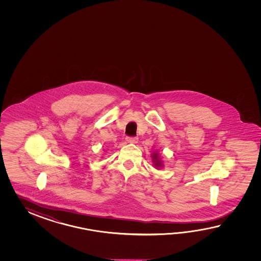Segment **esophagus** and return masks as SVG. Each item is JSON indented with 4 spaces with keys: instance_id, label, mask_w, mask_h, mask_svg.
<instances>
[{
    "instance_id": "obj_1",
    "label": "esophagus",
    "mask_w": 261,
    "mask_h": 261,
    "mask_svg": "<svg viewBox=\"0 0 261 261\" xmlns=\"http://www.w3.org/2000/svg\"><path fill=\"white\" fill-rule=\"evenodd\" d=\"M126 141L129 144H136L138 142V138H136V137H127Z\"/></svg>"
}]
</instances>
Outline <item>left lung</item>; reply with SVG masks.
Returning <instances> with one entry per match:
<instances>
[{"mask_svg": "<svg viewBox=\"0 0 261 261\" xmlns=\"http://www.w3.org/2000/svg\"><path fill=\"white\" fill-rule=\"evenodd\" d=\"M152 160H153V162H154V165L155 167H160L162 166V162H161V160H160V156H159V154L158 153H154V154H152Z\"/></svg>", "mask_w": 261, "mask_h": 261, "instance_id": "8db88e82", "label": "left lung"}]
</instances>
